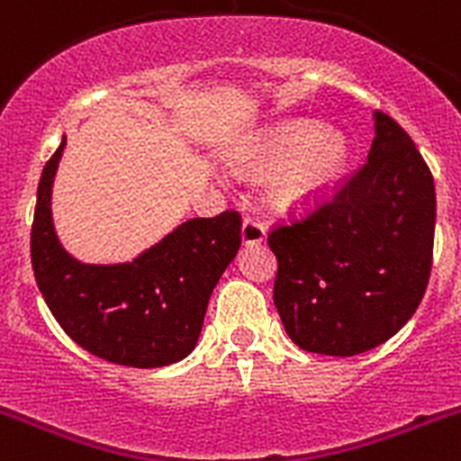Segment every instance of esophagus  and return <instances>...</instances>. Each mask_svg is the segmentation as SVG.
Returning a JSON list of instances; mask_svg holds the SVG:
<instances>
[{
	"label": "esophagus",
	"instance_id": "34e87169",
	"mask_svg": "<svg viewBox=\"0 0 461 461\" xmlns=\"http://www.w3.org/2000/svg\"><path fill=\"white\" fill-rule=\"evenodd\" d=\"M266 240V226L258 221V219L247 217L242 221V244L247 247H254V244H260Z\"/></svg>",
	"mask_w": 461,
	"mask_h": 461
}]
</instances>
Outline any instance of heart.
<instances>
[{"mask_svg":"<svg viewBox=\"0 0 461 461\" xmlns=\"http://www.w3.org/2000/svg\"><path fill=\"white\" fill-rule=\"evenodd\" d=\"M242 161L249 168L270 170V198L276 207H307L323 198L348 164L346 140L337 133H321L313 124L272 126L251 138Z\"/></svg>","mask_w":461,"mask_h":461,"instance_id":"heart-1","label":"heart"}]
</instances>
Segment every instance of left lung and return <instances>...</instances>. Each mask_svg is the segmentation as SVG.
Segmentation results:
<instances>
[{
    "label": "left lung",
    "instance_id": "obj_1",
    "mask_svg": "<svg viewBox=\"0 0 461 461\" xmlns=\"http://www.w3.org/2000/svg\"><path fill=\"white\" fill-rule=\"evenodd\" d=\"M367 164L307 217L272 228L275 307L293 344L321 356L372 351L409 323L434 251V177L409 133L374 113Z\"/></svg>",
    "mask_w": 461,
    "mask_h": 461
}]
</instances>
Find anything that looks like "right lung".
<instances>
[{
	"mask_svg": "<svg viewBox=\"0 0 461 461\" xmlns=\"http://www.w3.org/2000/svg\"><path fill=\"white\" fill-rule=\"evenodd\" d=\"M67 138L41 173L32 267L55 321L92 356L126 367H166L194 351L210 295L242 242L226 210L189 219L131 263L89 266L64 251L50 214L52 180Z\"/></svg>",
	"mask_w": 461,
	"mask_h": 461,
	"instance_id": "1",
	"label": "right lung"
}]
</instances>
